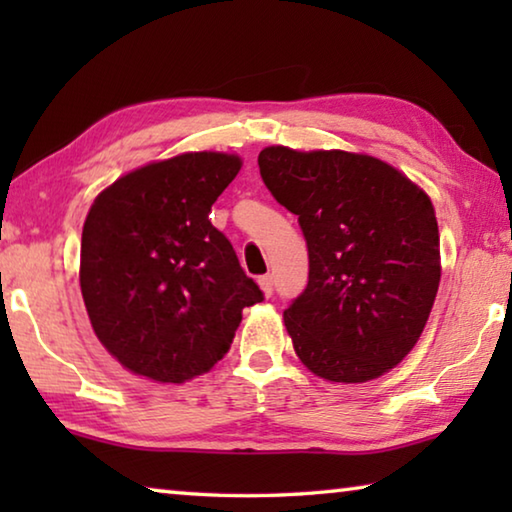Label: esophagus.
<instances>
[{
  "mask_svg": "<svg viewBox=\"0 0 512 512\" xmlns=\"http://www.w3.org/2000/svg\"><path fill=\"white\" fill-rule=\"evenodd\" d=\"M259 289L264 291L266 298H271L273 296V289H275L273 275H262V277H259Z\"/></svg>",
  "mask_w": 512,
  "mask_h": 512,
  "instance_id": "1",
  "label": "esophagus"
}]
</instances>
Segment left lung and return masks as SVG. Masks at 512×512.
<instances>
[{"instance_id":"1","label":"left lung","mask_w":512,"mask_h":512,"mask_svg":"<svg viewBox=\"0 0 512 512\" xmlns=\"http://www.w3.org/2000/svg\"><path fill=\"white\" fill-rule=\"evenodd\" d=\"M257 164L309 248L307 289L284 311L293 350L329 381L381 377L418 343L438 293L429 196L372 155L268 146Z\"/></svg>"}]
</instances>
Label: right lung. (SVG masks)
Masks as SVG:
<instances>
[{"mask_svg": "<svg viewBox=\"0 0 512 512\" xmlns=\"http://www.w3.org/2000/svg\"><path fill=\"white\" fill-rule=\"evenodd\" d=\"M237 155L183 153L115 180L81 239V293L97 339L135 375L183 384L230 350L244 307L264 300L210 221Z\"/></svg>", "mask_w": 512, "mask_h": 512, "instance_id": "1", "label": "right lung"}]
</instances>
